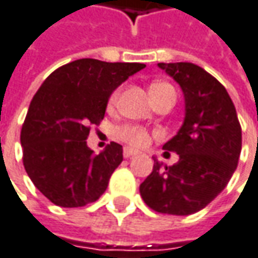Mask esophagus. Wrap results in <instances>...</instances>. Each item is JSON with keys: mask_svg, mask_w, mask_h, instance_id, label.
<instances>
[{"mask_svg": "<svg viewBox=\"0 0 258 258\" xmlns=\"http://www.w3.org/2000/svg\"><path fill=\"white\" fill-rule=\"evenodd\" d=\"M124 157L125 159H128V157H133V156H136V154H139V151L134 150V149H124Z\"/></svg>", "mask_w": 258, "mask_h": 258, "instance_id": "1", "label": "esophagus"}]
</instances>
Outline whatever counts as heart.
<instances>
[{
  "instance_id": "obj_1",
  "label": "heart",
  "mask_w": 258,
  "mask_h": 258,
  "mask_svg": "<svg viewBox=\"0 0 258 258\" xmlns=\"http://www.w3.org/2000/svg\"><path fill=\"white\" fill-rule=\"evenodd\" d=\"M166 86H170L169 84H153L150 86V92H154V91H159V89H163ZM117 99V92L114 95L111 96L109 102L114 104ZM118 136L121 140H124L125 143H128L131 146H144L147 144L149 141V133L144 128H140V127H122V128L118 130Z\"/></svg>"
}]
</instances>
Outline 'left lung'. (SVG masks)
<instances>
[{"instance_id": "8db88e82", "label": "left lung", "mask_w": 258, "mask_h": 258, "mask_svg": "<svg viewBox=\"0 0 258 258\" xmlns=\"http://www.w3.org/2000/svg\"><path fill=\"white\" fill-rule=\"evenodd\" d=\"M185 96V119L163 149L179 162L154 166L140 185L143 201L154 211L190 215L225 189L241 153V125L227 89L194 63H159Z\"/></svg>"}]
</instances>
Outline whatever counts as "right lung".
<instances>
[{"instance_id":"add662e5","label":"right lung","mask_w":258,"mask_h":258,"mask_svg":"<svg viewBox=\"0 0 258 258\" xmlns=\"http://www.w3.org/2000/svg\"><path fill=\"white\" fill-rule=\"evenodd\" d=\"M143 63L79 59L56 69L33 96L21 128L28 177L54 205L85 207L107 190L122 162V146L111 143L99 154L86 144L91 125L105 115L111 94Z\"/></svg>"}]
</instances>
